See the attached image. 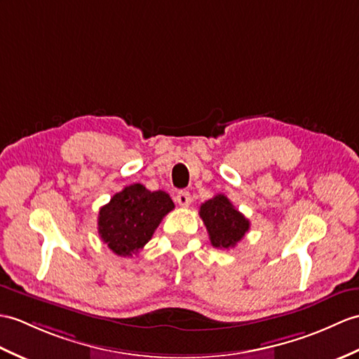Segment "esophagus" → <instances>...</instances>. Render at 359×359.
Returning <instances> with one entry per match:
<instances>
[{"mask_svg": "<svg viewBox=\"0 0 359 359\" xmlns=\"http://www.w3.org/2000/svg\"><path fill=\"white\" fill-rule=\"evenodd\" d=\"M176 202L180 206H189L191 205V194L188 193V191H179L176 196Z\"/></svg>", "mask_w": 359, "mask_h": 359, "instance_id": "esophagus-1", "label": "esophagus"}]
</instances>
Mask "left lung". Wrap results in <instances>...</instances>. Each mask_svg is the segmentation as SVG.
I'll return each mask as SVG.
<instances>
[{"label":"left lung","instance_id":"left-lung-1","mask_svg":"<svg viewBox=\"0 0 359 359\" xmlns=\"http://www.w3.org/2000/svg\"><path fill=\"white\" fill-rule=\"evenodd\" d=\"M211 245L217 249H231L249 231V220L229 202L224 194H217L200 206Z\"/></svg>","mask_w":359,"mask_h":359}]
</instances>
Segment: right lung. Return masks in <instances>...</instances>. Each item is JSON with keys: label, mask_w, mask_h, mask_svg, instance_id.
Masks as SVG:
<instances>
[{"label": "right lung", "mask_w": 359, "mask_h": 359, "mask_svg": "<svg viewBox=\"0 0 359 359\" xmlns=\"http://www.w3.org/2000/svg\"><path fill=\"white\" fill-rule=\"evenodd\" d=\"M172 210V200L165 191H149L135 183L116 193L99 210V236L116 255L131 257L151 240L162 219Z\"/></svg>", "instance_id": "obj_1"}]
</instances>
